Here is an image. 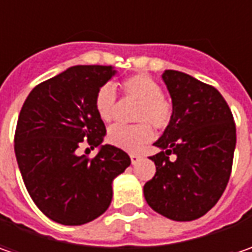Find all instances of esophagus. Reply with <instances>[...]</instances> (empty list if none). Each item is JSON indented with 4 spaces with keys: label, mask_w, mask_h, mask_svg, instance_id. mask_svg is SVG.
<instances>
[{
    "label": "esophagus",
    "mask_w": 252,
    "mask_h": 252,
    "mask_svg": "<svg viewBox=\"0 0 252 252\" xmlns=\"http://www.w3.org/2000/svg\"><path fill=\"white\" fill-rule=\"evenodd\" d=\"M141 158L140 154H137V153H131L130 154V160H131V164H136V162H139Z\"/></svg>",
    "instance_id": "obj_1"
}]
</instances>
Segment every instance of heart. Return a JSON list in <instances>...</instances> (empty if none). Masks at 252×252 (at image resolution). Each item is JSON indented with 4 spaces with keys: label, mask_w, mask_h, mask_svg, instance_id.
<instances>
[{
    "label": "heart",
    "mask_w": 252,
    "mask_h": 252,
    "mask_svg": "<svg viewBox=\"0 0 252 252\" xmlns=\"http://www.w3.org/2000/svg\"><path fill=\"white\" fill-rule=\"evenodd\" d=\"M125 96L139 101L133 113L136 125H115L108 131V140L113 146L127 151L139 150L153 139L154 131L165 130L174 118L172 103L162 96L160 84L147 74H134L121 83ZM94 106L102 122L115 119L116 96L111 85H103L95 94Z\"/></svg>",
    "instance_id": "b5f03b06"
}]
</instances>
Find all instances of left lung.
Instances as JSON below:
<instances>
[{"instance_id": "obj_1", "label": "left lung", "mask_w": 252, "mask_h": 252, "mask_svg": "<svg viewBox=\"0 0 252 252\" xmlns=\"http://www.w3.org/2000/svg\"><path fill=\"white\" fill-rule=\"evenodd\" d=\"M174 118L154 143L156 175L144 198L157 213L190 221L213 208L227 187L236 149V123L227 102L212 85L188 74L165 70ZM174 154L172 160L169 156Z\"/></svg>"}]
</instances>
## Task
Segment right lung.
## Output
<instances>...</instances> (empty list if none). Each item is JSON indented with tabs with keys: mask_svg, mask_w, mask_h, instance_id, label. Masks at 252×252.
<instances>
[{
	"mask_svg": "<svg viewBox=\"0 0 252 252\" xmlns=\"http://www.w3.org/2000/svg\"><path fill=\"white\" fill-rule=\"evenodd\" d=\"M113 74L111 65L70 67L37 84L19 112L14 147L25 187L40 212L60 224L80 226L105 213L112 181L130 165L127 153L111 144L92 158L78 154L103 140L94 99Z\"/></svg>",
	"mask_w": 252,
	"mask_h": 252,
	"instance_id": "add662e5",
	"label": "right lung"
}]
</instances>
